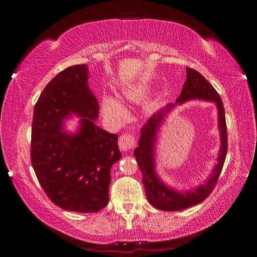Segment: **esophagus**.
I'll return each instance as SVG.
<instances>
[{
  "label": "esophagus",
  "instance_id": "34e87169",
  "mask_svg": "<svg viewBox=\"0 0 257 257\" xmlns=\"http://www.w3.org/2000/svg\"><path fill=\"white\" fill-rule=\"evenodd\" d=\"M136 144V139L132 134H122L119 138V147L121 151H130Z\"/></svg>",
  "mask_w": 257,
  "mask_h": 257
}]
</instances>
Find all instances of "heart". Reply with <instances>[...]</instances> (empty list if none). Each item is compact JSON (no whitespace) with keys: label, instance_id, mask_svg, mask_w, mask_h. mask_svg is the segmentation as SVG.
<instances>
[{"label":"heart","instance_id":"b5f03b06","mask_svg":"<svg viewBox=\"0 0 257 257\" xmlns=\"http://www.w3.org/2000/svg\"><path fill=\"white\" fill-rule=\"evenodd\" d=\"M146 87L144 86H132L122 90V97L124 101H139L145 96ZM102 110L104 115L111 121H120L124 118L125 108L115 98L105 96L102 101Z\"/></svg>","mask_w":257,"mask_h":257}]
</instances>
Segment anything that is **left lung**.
<instances>
[{
	"label": "left lung",
	"mask_w": 257,
	"mask_h": 257,
	"mask_svg": "<svg viewBox=\"0 0 257 257\" xmlns=\"http://www.w3.org/2000/svg\"><path fill=\"white\" fill-rule=\"evenodd\" d=\"M186 72V81L184 87H182L181 94L177 98V102L175 104H169L167 107H164V110L159 111L156 114L147 120V122L141 129L142 136L141 139H139V145L134 151L135 158H136L138 167L141 169L143 175V184H144L145 187L147 201L150 202L152 206L162 211H181L205 201L211 195L213 189L215 188L221 171H222L228 151V133L222 99H221L220 95L214 89V87L198 71L187 67ZM190 98H203L217 103L218 110L219 111L221 150L219 159H218V164L213 169L212 175L209 178L207 184L198 187L195 191L178 193L161 183L155 175L153 156L155 135L159 126V123L164 118L165 113L177 103L183 102Z\"/></svg>",
	"instance_id": "obj_1"
}]
</instances>
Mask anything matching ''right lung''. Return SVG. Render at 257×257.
Wrapping results in <instances>:
<instances>
[{"label":"right lung","mask_w":257,"mask_h":257,"mask_svg":"<svg viewBox=\"0 0 257 257\" xmlns=\"http://www.w3.org/2000/svg\"><path fill=\"white\" fill-rule=\"evenodd\" d=\"M87 79L88 67L77 64L46 85L34 107L30 159L38 182L56 206L95 213L107 205L111 167L121 153L118 135L95 124L98 103ZM71 112L82 116L73 137L62 130Z\"/></svg>","instance_id":"add662e5"}]
</instances>
